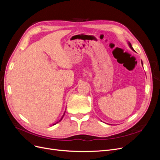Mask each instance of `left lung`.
<instances>
[{
  "mask_svg": "<svg viewBox=\"0 0 160 160\" xmlns=\"http://www.w3.org/2000/svg\"><path fill=\"white\" fill-rule=\"evenodd\" d=\"M128 45H129V47H130V49H132V51H135V50L133 49V47H132V44H131V43H130V42H128ZM142 66H143V62H142Z\"/></svg>",
  "mask_w": 160,
  "mask_h": 160,
  "instance_id": "left-lung-1",
  "label": "left lung"
}]
</instances>
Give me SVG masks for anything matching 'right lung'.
<instances>
[{
    "label": "right lung",
    "instance_id": "add662e5",
    "mask_svg": "<svg viewBox=\"0 0 160 160\" xmlns=\"http://www.w3.org/2000/svg\"><path fill=\"white\" fill-rule=\"evenodd\" d=\"M65 112H64V113H63V115H62V117H61V119H59V121H58V122H56V123H54V124H53V125H55V124H57V123H59V122H61V120H62V118H63V116H64V115H65Z\"/></svg>",
    "mask_w": 160,
    "mask_h": 160
}]
</instances>
